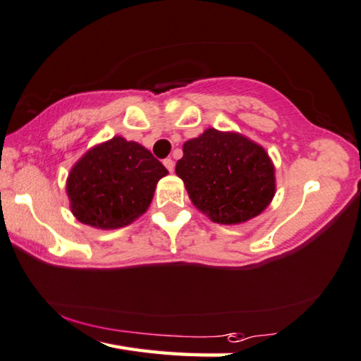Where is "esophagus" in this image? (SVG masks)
Returning a JSON list of instances; mask_svg holds the SVG:
<instances>
[{
	"label": "esophagus",
	"instance_id": "1",
	"mask_svg": "<svg viewBox=\"0 0 361 361\" xmlns=\"http://www.w3.org/2000/svg\"><path fill=\"white\" fill-rule=\"evenodd\" d=\"M164 166H166L169 172H173V170H175V162H173V159H170V158L164 159Z\"/></svg>",
	"mask_w": 361,
	"mask_h": 361
}]
</instances>
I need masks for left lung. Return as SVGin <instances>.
Instances as JSON below:
<instances>
[{"label":"left lung","mask_w":361,"mask_h":361,"mask_svg":"<svg viewBox=\"0 0 361 361\" xmlns=\"http://www.w3.org/2000/svg\"><path fill=\"white\" fill-rule=\"evenodd\" d=\"M175 172L194 207L216 224H243L276 194L274 164L265 148L235 130L208 128L185 142Z\"/></svg>","instance_id":"obj_1"}]
</instances>
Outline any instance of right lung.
<instances>
[{
    "label": "right lung",
    "instance_id": "add662e5",
    "mask_svg": "<svg viewBox=\"0 0 361 361\" xmlns=\"http://www.w3.org/2000/svg\"><path fill=\"white\" fill-rule=\"evenodd\" d=\"M167 173L145 147L115 135L72 166L66 180L69 208L90 227H126L147 212L156 185Z\"/></svg>",
    "mask_w": 361,
    "mask_h": 361
}]
</instances>
